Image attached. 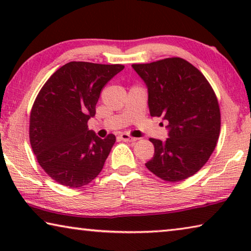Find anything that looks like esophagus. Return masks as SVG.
Here are the masks:
<instances>
[{
  "mask_svg": "<svg viewBox=\"0 0 251 251\" xmlns=\"http://www.w3.org/2000/svg\"><path fill=\"white\" fill-rule=\"evenodd\" d=\"M120 138L124 142H136V141H137V138H135V137H133V136H130L128 134H125V133L121 134Z\"/></svg>",
  "mask_w": 251,
  "mask_h": 251,
  "instance_id": "1",
  "label": "esophagus"
}]
</instances>
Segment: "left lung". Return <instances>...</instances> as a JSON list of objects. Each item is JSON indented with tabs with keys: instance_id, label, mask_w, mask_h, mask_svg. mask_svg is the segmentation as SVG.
I'll list each match as a JSON object with an SVG mask.
<instances>
[{
	"instance_id": "8db88e82",
	"label": "left lung",
	"mask_w": 251,
	"mask_h": 251,
	"mask_svg": "<svg viewBox=\"0 0 251 251\" xmlns=\"http://www.w3.org/2000/svg\"><path fill=\"white\" fill-rule=\"evenodd\" d=\"M131 66L147 85L151 116L168 122L169 138H150L155 152L146 167L171 182L193 176L209 159L219 138L220 108L211 85L180 57Z\"/></svg>"
}]
</instances>
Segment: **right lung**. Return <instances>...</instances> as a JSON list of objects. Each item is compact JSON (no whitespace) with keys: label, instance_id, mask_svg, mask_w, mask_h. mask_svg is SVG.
<instances>
[{"label":"right lung","instance_id":"right-lung-1","mask_svg":"<svg viewBox=\"0 0 251 251\" xmlns=\"http://www.w3.org/2000/svg\"><path fill=\"white\" fill-rule=\"evenodd\" d=\"M122 64L70 62L41 88L29 116V143L44 172L61 185L82 187L95 179L109 155L115 135L101 139L87 122L103 87Z\"/></svg>","mask_w":251,"mask_h":251}]
</instances>
